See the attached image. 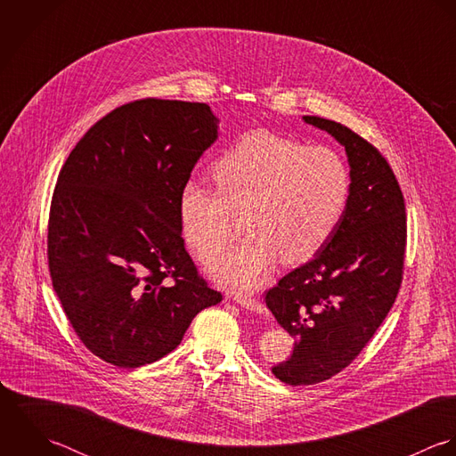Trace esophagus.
Instances as JSON below:
<instances>
[{"label": "esophagus", "instance_id": "1", "mask_svg": "<svg viewBox=\"0 0 456 456\" xmlns=\"http://www.w3.org/2000/svg\"><path fill=\"white\" fill-rule=\"evenodd\" d=\"M234 301H236L238 305H241L243 308H247V310H252V312H257V314H266V306H265L259 299H256V297H250V296H236Z\"/></svg>", "mask_w": 456, "mask_h": 456}]
</instances>
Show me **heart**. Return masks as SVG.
I'll return each mask as SVG.
<instances>
[{
  "instance_id": "obj_1",
  "label": "heart",
  "mask_w": 456,
  "mask_h": 456,
  "mask_svg": "<svg viewBox=\"0 0 456 456\" xmlns=\"http://www.w3.org/2000/svg\"><path fill=\"white\" fill-rule=\"evenodd\" d=\"M218 191L186 183L180 193L183 236L200 257H211L244 228L255 234L240 248L213 257L206 272L232 290L259 287L281 257L312 259L340 224L351 176L328 146L256 130L245 134L215 166Z\"/></svg>"
}]
</instances>
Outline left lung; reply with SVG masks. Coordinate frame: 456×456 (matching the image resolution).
Segmentation results:
<instances>
[{"instance_id":"left-lung-1","label":"left lung","mask_w":456,"mask_h":456,"mask_svg":"<svg viewBox=\"0 0 456 456\" xmlns=\"http://www.w3.org/2000/svg\"><path fill=\"white\" fill-rule=\"evenodd\" d=\"M303 119L346 148L351 195L315 257L266 292L274 319L294 337L290 358L272 368L290 386L328 380L363 351L396 299L407 240L403 195L379 150L337 121Z\"/></svg>"}]
</instances>
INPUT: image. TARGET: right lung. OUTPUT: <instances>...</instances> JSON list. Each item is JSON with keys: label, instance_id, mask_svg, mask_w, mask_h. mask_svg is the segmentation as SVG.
Segmentation results:
<instances>
[{"label": "right lung", "instance_id": "add662e5", "mask_svg": "<svg viewBox=\"0 0 456 456\" xmlns=\"http://www.w3.org/2000/svg\"><path fill=\"white\" fill-rule=\"evenodd\" d=\"M218 139L208 103H125L69 155L51 202L47 257L65 315L94 356L153 363L222 301L184 250L180 193Z\"/></svg>", "mask_w": 456, "mask_h": 456}]
</instances>
